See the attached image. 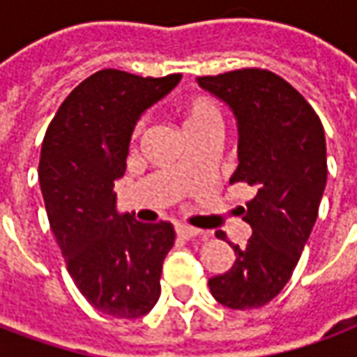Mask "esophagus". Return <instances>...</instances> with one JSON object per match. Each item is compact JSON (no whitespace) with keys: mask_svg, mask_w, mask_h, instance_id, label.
I'll list each match as a JSON object with an SVG mask.
<instances>
[{"mask_svg":"<svg viewBox=\"0 0 357 357\" xmlns=\"http://www.w3.org/2000/svg\"><path fill=\"white\" fill-rule=\"evenodd\" d=\"M176 233H178L179 237H183V239H191V237H206V233L201 231V229H195V227H189V225H183V224L176 225Z\"/></svg>","mask_w":357,"mask_h":357,"instance_id":"34e87169","label":"esophagus"}]
</instances>
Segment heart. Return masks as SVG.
I'll list each match as a JSON object with an SVG mask.
<instances>
[{
    "mask_svg": "<svg viewBox=\"0 0 357 357\" xmlns=\"http://www.w3.org/2000/svg\"><path fill=\"white\" fill-rule=\"evenodd\" d=\"M220 126V112H218L216 105L206 99V97H195L185 105V132L191 130H201V128H210ZM145 132V120H139L133 135L139 137L141 133Z\"/></svg>",
    "mask_w": 357,
    "mask_h": 357,
    "instance_id": "b5f03b06",
    "label": "heart"
}]
</instances>
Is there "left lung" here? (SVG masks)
<instances>
[{
    "mask_svg": "<svg viewBox=\"0 0 357 357\" xmlns=\"http://www.w3.org/2000/svg\"><path fill=\"white\" fill-rule=\"evenodd\" d=\"M197 82L237 122L239 164L229 183L255 191L239 210L250 239L233 245L235 262L210 277V292L231 310L260 307L289 283L314 229L327 185L325 132L306 99L273 73L243 68Z\"/></svg>",
    "mask_w": 357,
    "mask_h": 357,
    "instance_id": "1",
    "label": "left lung"
}]
</instances>
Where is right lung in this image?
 <instances>
[{
    "instance_id": "1",
    "label": "right lung",
    "mask_w": 357,
    "mask_h": 357,
    "mask_svg": "<svg viewBox=\"0 0 357 357\" xmlns=\"http://www.w3.org/2000/svg\"><path fill=\"white\" fill-rule=\"evenodd\" d=\"M179 80L99 70L66 97L43 139L38 174L51 231L76 287L110 317H141L160 296L174 227L122 214L114 181L124 176L139 118Z\"/></svg>"
}]
</instances>
